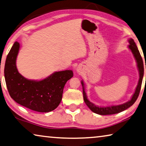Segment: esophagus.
<instances>
[{
  "mask_svg": "<svg viewBox=\"0 0 146 146\" xmlns=\"http://www.w3.org/2000/svg\"><path fill=\"white\" fill-rule=\"evenodd\" d=\"M77 71H78V72H80V69H77Z\"/></svg>",
  "mask_w": 146,
  "mask_h": 146,
  "instance_id": "esophagus-1",
  "label": "esophagus"
}]
</instances>
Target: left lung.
<instances>
[{
    "instance_id": "1",
    "label": "left lung",
    "mask_w": 146,
    "mask_h": 146,
    "mask_svg": "<svg viewBox=\"0 0 146 146\" xmlns=\"http://www.w3.org/2000/svg\"><path fill=\"white\" fill-rule=\"evenodd\" d=\"M129 48L131 49V52H133V54L135 60L137 61V66H138V68H139V75H140L139 81V83H138V85L136 88V90H135V93L133 95L131 100L124 104H120V105H117V106L99 107V106H96L95 104H93L92 103H91L90 101H89L86 95L85 87H84V83L83 81H81V85H82V86H83V94L84 101H85V103H86V104L87 105L88 108L91 110V111H92L93 112H94V113L99 115H112V114L120 113V112L125 110L127 109L128 108H129L130 106H132L133 104L135 103V102L137 101L138 97L139 96L140 88H141V86H142L143 76H144V63H143V60L141 57V55H140L139 51L138 50V48L137 47L136 44H135L134 40L131 38V39L129 40ZM145 68H146V66H145Z\"/></svg>"
}]
</instances>
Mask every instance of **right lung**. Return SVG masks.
<instances>
[{"label":"right lung","mask_w":146,"mask_h":146,"mask_svg":"<svg viewBox=\"0 0 146 146\" xmlns=\"http://www.w3.org/2000/svg\"><path fill=\"white\" fill-rule=\"evenodd\" d=\"M20 44L15 42L7 56L4 77L11 98L20 105L33 111L49 112L62 99L66 81L73 77L72 70L56 72L42 81L27 80L18 72L16 60Z\"/></svg>","instance_id":"obj_1"}]
</instances>
